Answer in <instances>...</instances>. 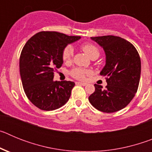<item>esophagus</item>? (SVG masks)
<instances>
[{
    "instance_id": "obj_1",
    "label": "esophagus",
    "mask_w": 152,
    "mask_h": 152,
    "mask_svg": "<svg viewBox=\"0 0 152 152\" xmlns=\"http://www.w3.org/2000/svg\"><path fill=\"white\" fill-rule=\"evenodd\" d=\"M76 84H77V85H81V86H86V85H87V83H84V82H76Z\"/></svg>"
}]
</instances>
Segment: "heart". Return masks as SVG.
I'll return each mask as SVG.
<instances>
[{
  "mask_svg": "<svg viewBox=\"0 0 152 152\" xmlns=\"http://www.w3.org/2000/svg\"><path fill=\"white\" fill-rule=\"evenodd\" d=\"M82 49L86 54L88 55L91 58H92L94 56H99L100 55V52L99 49L96 48L95 45H92V44H85V45H82ZM74 54V49L71 45H68L64 48V51L62 53V58L64 61L68 62V61H72V57H73ZM89 72H86L84 70L81 69V68H74L72 71L71 74L73 77H76L78 79H82L85 77V75L88 74Z\"/></svg>",
  "mask_w": 152,
  "mask_h": 152,
  "instance_id": "1",
  "label": "heart"
}]
</instances>
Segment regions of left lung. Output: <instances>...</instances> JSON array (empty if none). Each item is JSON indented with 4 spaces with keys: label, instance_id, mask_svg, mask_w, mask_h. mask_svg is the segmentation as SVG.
Here are the masks:
<instances>
[{
    "label": "left lung",
    "instance_id": "1",
    "mask_svg": "<svg viewBox=\"0 0 152 152\" xmlns=\"http://www.w3.org/2000/svg\"><path fill=\"white\" fill-rule=\"evenodd\" d=\"M101 46L106 63L100 75L107 77V86L94 84L95 91L89 96L94 107L104 113L119 111L131 102L139 88L141 59L134 45L115 36L91 37Z\"/></svg>",
    "mask_w": 152,
    "mask_h": 152
}]
</instances>
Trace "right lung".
I'll return each mask as SVG.
<instances>
[{
    "label": "right lung",
    "instance_id": "add662e5",
    "mask_svg": "<svg viewBox=\"0 0 152 152\" xmlns=\"http://www.w3.org/2000/svg\"><path fill=\"white\" fill-rule=\"evenodd\" d=\"M80 39L58 32H39L23 48L20 58L23 88L31 103L40 110H54L69 100L75 82L54 80V71L62 65L64 48Z\"/></svg>",
    "mask_w": 152,
    "mask_h": 152
}]
</instances>
